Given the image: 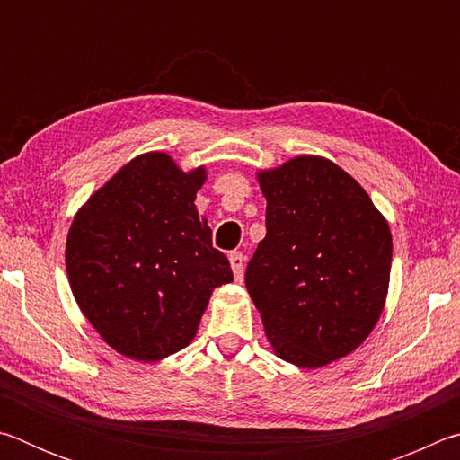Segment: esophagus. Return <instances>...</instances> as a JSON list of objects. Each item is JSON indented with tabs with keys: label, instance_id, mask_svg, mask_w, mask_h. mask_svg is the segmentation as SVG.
Wrapping results in <instances>:
<instances>
[{
	"label": "esophagus",
	"instance_id": "1",
	"mask_svg": "<svg viewBox=\"0 0 460 460\" xmlns=\"http://www.w3.org/2000/svg\"><path fill=\"white\" fill-rule=\"evenodd\" d=\"M229 263H231V270H233V276H235L237 282L243 279V271H245V258L241 252H233L229 255Z\"/></svg>",
	"mask_w": 460,
	"mask_h": 460
}]
</instances>
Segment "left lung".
<instances>
[{"mask_svg":"<svg viewBox=\"0 0 460 460\" xmlns=\"http://www.w3.org/2000/svg\"><path fill=\"white\" fill-rule=\"evenodd\" d=\"M266 237L245 286L279 359L316 369L355 351L385 305L392 233L334 162L298 155L260 170Z\"/></svg>","mask_w":460,"mask_h":460,"instance_id":"1","label":"left lung"}]
</instances>
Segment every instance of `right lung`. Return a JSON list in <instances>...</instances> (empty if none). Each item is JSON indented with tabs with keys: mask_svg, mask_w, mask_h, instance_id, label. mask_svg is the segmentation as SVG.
<instances>
[{
	"mask_svg": "<svg viewBox=\"0 0 460 460\" xmlns=\"http://www.w3.org/2000/svg\"><path fill=\"white\" fill-rule=\"evenodd\" d=\"M205 168L184 172L164 152L128 162L75 215L66 274L81 313L109 347L160 361L197 334L229 260L213 247L194 199Z\"/></svg>",
	"mask_w": 460,
	"mask_h": 460,
	"instance_id": "obj_1",
	"label": "right lung"
}]
</instances>
